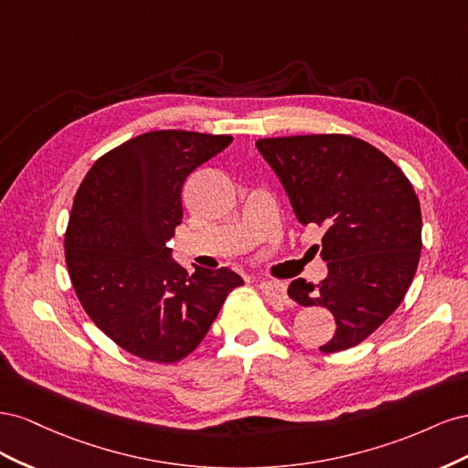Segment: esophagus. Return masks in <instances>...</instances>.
<instances>
[{
  "label": "esophagus",
  "mask_w": 468,
  "mask_h": 468,
  "mask_svg": "<svg viewBox=\"0 0 468 468\" xmlns=\"http://www.w3.org/2000/svg\"><path fill=\"white\" fill-rule=\"evenodd\" d=\"M261 292L267 296L269 301H273L277 304H289V296H287V287L285 282L281 281H261L260 282Z\"/></svg>",
  "instance_id": "obj_1"
}]
</instances>
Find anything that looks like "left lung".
Wrapping results in <instances>:
<instances>
[{
  "label": "left lung",
  "mask_w": 468,
  "mask_h": 468,
  "mask_svg": "<svg viewBox=\"0 0 468 468\" xmlns=\"http://www.w3.org/2000/svg\"><path fill=\"white\" fill-rule=\"evenodd\" d=\"M285 187L296 218L325 226L320 256L328 277L296 279L289 296L324 306L335 334L320 346H359L406 296L421 251V210L412 183L388 155L349 134H301L256 143Z\"/></svg>",
  "instance_id": "1"
}]
</instances>
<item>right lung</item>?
Listing matches in <instances>:
<instances>
[{"instance_id":"obj_1","label":"right lung","mask_w":468,"mask_h":468,"mask_svg":"<svg viewBox=\"0 0 468 468\" xmlns=\"http://www.w3.org/2000/svg\"><path fill=\"white\" fill-rule=\"evenodd\" d=\"M230 143L146 133L103 154L81 181L64 236L69 281L97 328L131 356L165 365L187 357L244 285L226 267L189 273L165 246L183 218V181Z\"/></svg>"}]
</instances>
